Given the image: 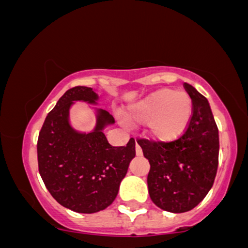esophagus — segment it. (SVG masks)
<instances>
[{"label": "esophagus", "mask_w": 248, "mask_h": 248, "mask_svg": "<svg viewBox=\"0 0 248 248\" xmlns=\"http://www.w3.org/2000/svg\"><path fill=\"white\" fill-rule=\"evenodd\" d=\"M135 152H136V155H138V156H141L142 155V149H141V147L139 146L138 143H136V146H135Z\"/></svg>", "instance_id": "34e87169"}]
</instances>
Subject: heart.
<instances>
[{"label":"heart","mask_w":248,"mask_h":248,"mask_svg":"<svg viewBox=\"0 0 248 248\" xmlns=\"http://www.w3.org/2000/svg\"><path fill=\"white\" fill-rule=\"evenodd\" d=\"M192 116V100L184 91L162 88L128 108L127 121L147 124V133L157 141L169 142L186 130Z\"/></svg>","instance_id":"b5f03b06"}]
</instances>
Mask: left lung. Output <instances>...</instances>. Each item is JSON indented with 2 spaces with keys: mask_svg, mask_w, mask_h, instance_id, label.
<instances>
[{
  "mask_svg": "<svg viewBox=\"0 0 248 248\" xmlns=\"http://www.w3.org/2000/svg\"><path fill=\"white\" fill-rule=\"evenodd\" d=\"M192 116L182 136L170 142L138 139L150 170L149 196L164 211L182 213L197 206L210 191L218 168V127L209 101L191 85Z\"/></svg>",
  "mask_w": 248,
  "mask_h": 248,
  "instance_id": "left-lung-1",
  "label": "left lung"
}]
</instances>
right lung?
Instances as JSON below:
<instances>
[{
	"instance_id": "obj_1",
	"label": "right lung",
	"mask_w": 248,
	"mask_h": 248,
	"mask_svg": "<svg viewBox=\"0 0 248 248\" xmlns=\"http://www.w3.org/2000/svg\"><path fill=\"white\" fill-rule=\"evenodd\" d=\"M96 104L91 87L70 88L45 118L37 141L38 170L45 186L62 206L79 213L106 209L118 195L122 178L135 156V140L113 147L102 129L114 118L98 109L96 126L88 134L78 133L69 122L73 101Z\"/></svg>"
}]
</instances>
